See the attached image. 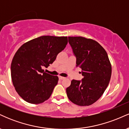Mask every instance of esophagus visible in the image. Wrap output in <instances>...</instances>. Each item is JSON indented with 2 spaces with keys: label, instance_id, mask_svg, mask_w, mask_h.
Listing matches in <instances>:
<instances>
[{
  "label": "esophagus",
  "instance_id": "obj_1",
  "mask_svg": "<svg viewBox=\"0 0 129 129\" xmlns=\"http://www.w3.org/2000/svg\"><path fill=\"white\" fill-rule=\"evenodd\" d=\"M59 79L60 80H63V79H65V78H64V77L59 76Z\"/></svg>",
  "mask_w": 129,
  "mask_h": 129
}]
</instances>
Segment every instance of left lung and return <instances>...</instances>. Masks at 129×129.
<instances>
[{
	"mask_svg": "<svg viewBox=\"0 0 129 129\" xmlns=\"http://www.w3.org/2000/svg\"><path fill=\"white\" fill-rule=\"evenodd\" d=\"M69 42L84 78L81 81L72 80L67 94L75 104L90 106L100 98L109 85L112 74L110 60L104 48L94 40L69 37Z\"/></svg>",
	"mask_w": 129,
	"mask_h": 129,
	"instance_id": "1",
	"label": "left lung"
}]
</instances>
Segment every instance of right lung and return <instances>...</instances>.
Masks as SVG:
<instances>
[{"mask_svg": "<svg viewBox=\"0 0 129 129\" xmlns=\"http://www.w3.org/2000/svg\"><path fill=\"white\" fill-rule=\"evenodd\" d=\"M67 43V37L42 36L25 43L16 51L11 65V79L23 100L38 104L50 97L59 78L42 68L51 64Z\"/></svg>", "mask_w": 129, "mask_h": 129, "instance_id": "1", "label": "right lung"}]
</instances>
